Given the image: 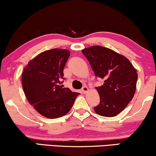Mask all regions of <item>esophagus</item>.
<instances>
[{"instance_id": "1", "label": "esophagus", "mask_w": 156, "mask_h": 156, "mask_svg": "<svg viewBox=\"0 0 156 156\" xmlns=\"http://www.w3.org/2000/svg\"><path fill=\"white\" fill-rule=\"evenodd\" d=\"M81 91L83 94H86L88 92V91H89V89H88V87H86V86H83V87L82 88Z\"/></svg>"}]
</instances>
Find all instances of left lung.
I'll return each instance as SVG.
<instances>
[{
  "label": "left lung",
  "mask_w": 156,
  "mask_h": 156,
  "mask_svg": "<svg viewBox=\"0 0 156 156\" xmlns=\"http://www.w3.org/2000/svg\"><path fill=\"white\" fill-rule=\"evenodd\" d=\"M96 77L104 83L95 89L100 102L94 110L99 115L114 117L123 110L136 91L137 73L130 61L110 48L94 46L82 50Z\"/></svg>",
  "instance_id": "obj_1"
}]
</instances>
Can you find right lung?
Returning <instances> with one entry per match:
<instances>
[{
    "label": "right lung",
    "instance_id": "obj_1",
    "mask_svg": "<svg viewBox=\"0 0 156 156\" xmlns=\"http://www.w3.org/2000/svg\"><path fill=\"white\" fill-rule=\"evenodd\" d=\"M66 49L45 51L28 62L22 75L24 94L37 112L57 119L70 110L79 93L64 88L63 70L70 57Z\"/></svg>",
    "mask_w": 156,
    "mask_h": 156
}]
</instances>
